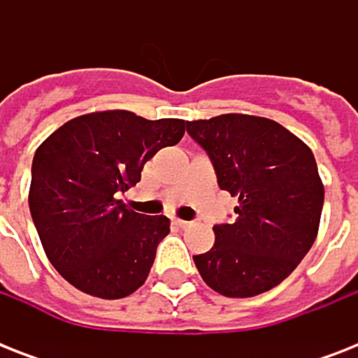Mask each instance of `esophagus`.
<instances>
[{
    "label": "esophagus",
    "instance_id": "obj_1",
    "mask_svg": "<svg viewBox=\"0 0 358 358\" xmlns=\"http://www.w3.org/2000/svg\"><path fill=\"white\" fill-rule=\"evenodd\" d=\"M173 223L176 224V227H180V229H187L189 227V221H184V219H173Z\"/></svg>",
    "mask_w": 358,
    "mask_h": 358
}]
</instances>
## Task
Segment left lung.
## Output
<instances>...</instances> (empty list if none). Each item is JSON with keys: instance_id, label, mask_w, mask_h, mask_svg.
I'll return each instance as SVG.
<instances>
[{"instance_id": "obj_1", "label": "left lung", "mask_w": 358, "mask_h": 358, "mask_svg": "<svg viewBox=\"0 0 358 358\" xmlns=\"http://www.w3.org/2000/svg\"><path fill=\"white\" fill-rule=\"evenodd\" d=\"M212 162L217 184L238 199L234 223L213 227L215 243L193 256L204 282L227 297L280 284L317 236L323 184L314 154L275 120L221 115L185 122Z\"/></svg>"}]
</instances>
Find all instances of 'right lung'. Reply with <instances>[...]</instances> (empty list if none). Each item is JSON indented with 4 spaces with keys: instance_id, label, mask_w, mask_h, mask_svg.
I'll use <instances>...</instances> for the list:
<instances>
[{
    "instance_id": "right-lung-1",
    "label": "right lung",
    "mask_w": 358,
    "mask_h": 358,
    "mask_svg": "<svg viewBox=\"0 0 358 358\" xmlns=\"http://www.w3.org/2000/svg\"><path fill=\"white\" fill-rule=\"evenodd\" d=\"M184 131L178 119L102 111L69 120L38 146L31 217L52 266L72 286L120 299L145 282L171 221L131 212L120 195L139 182L145 163L176 145Z\"/></svg>"
}]
</instances>
